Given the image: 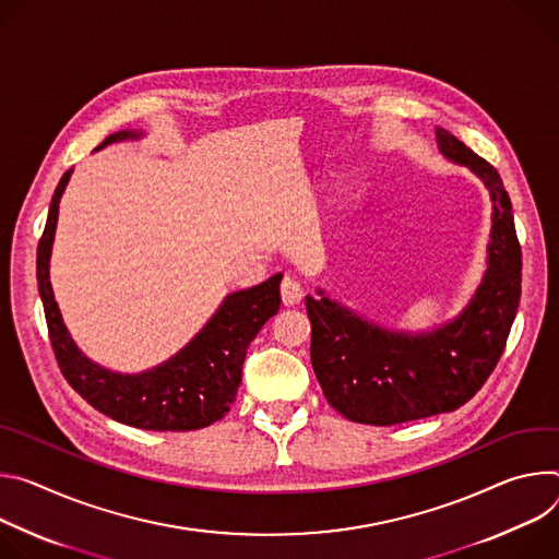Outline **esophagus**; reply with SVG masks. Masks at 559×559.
<instances>
[{"mask_svg":"<svg viewBox=\"0 0 559 559\" xmlns=\"http://www.w3.org/2000/svg\"><path fill=\"white\" fill-rule=\"evenodd\" d=\"M304 297V288H301V282L295 277V275H286L282 280V301L286 306H295L299 304Z\"/></svg>","mask_w":559,"mask_h":559,"instance_id":"obj_1","label":"esophagus"}]
</instances>
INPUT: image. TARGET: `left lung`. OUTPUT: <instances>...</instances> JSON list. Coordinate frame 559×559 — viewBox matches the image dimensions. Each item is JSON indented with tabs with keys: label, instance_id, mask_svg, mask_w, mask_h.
<instances>
[{
	"label": "left lung",
	"instance_id": "obj_1",
	"mask_svg": "<svg viewBox=\"0 0 559 559\" xmlns=\"http://www.w3.org/2000/svg\"><path fill=\"white\" fill-rule=\"evenodd\" d=\"M444 157L471 168L488 189V266L464 311L430 333L389 331L346 306L306 295L311 361L329 404L357 424L393 426L466 404L498 366L522 295V248L500 173L444 129Z\"/></svg>",
	"mask_w": 559,
	"mask_h": 559
}]
</instances>
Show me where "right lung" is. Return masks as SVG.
<instances>
[{"label": "right lung", "mask_w": 559, "mask_h": 559, "mask_svg": "<svg viewBox=\"0 0 559 559\" xmlns=\"http://www.w3.org/2000/svg\"><path fill=\"white\" fill-rule=\"evenodd\" d=\"M138 131L108 135L99 146L138 140ZM61 175L50 200L44 235L37 246V286L44 304L48 337L67 382L99 413L144 430H198L222 419L235 402L246 348L260 329L280 311L282 273L271 280L226 295L206 326L164 364L138 376L112 373L91 361L73 342L57 308L48 262L57 228L59 200L71 179Z\"/></svg>", "instance_id": "add662e5"}]
</instances>
